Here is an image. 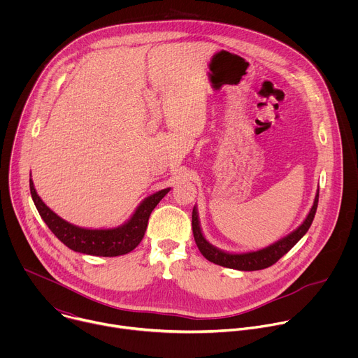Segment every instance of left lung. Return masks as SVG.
<instances>
[{
    "label": "left lung",
    "instance_id": "left-lung-1",
    "mask_svg": "<svg viewBox=\"0 0 358 358\" xmlns=\"http://www.w3.org/2000/svg\"><path fill=\"white\" fill-rule=\"evenodd\" d=\"M317 202H319V189L316 192L313 206L306 217V220L289 235H286L285 238L279 239L278 242L259 249V250H253V252H243V253H235V252H227L222 250L217 246H214L213 243H210L206 236L202 234L201 225H199V218H198V210L196 207H194L192 210V234H194V239L195 243L199 249V252L202 253L203 258H207L210 262L224 266V268H229V269H236V271H261L265 268L272 266L273 264H276L285 253H287L303 236L304 234L309 231L315 215H316V210H317Z\"/></svg>",
    "mask_w": 358,
    "mask_h": 358
}]
</instances>
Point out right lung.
I'll use <instances>...</instances> for the list:
<instances>
[{
    "instance_id": "right-lung-1",
    "label": "right lung",
    "mask_w": 358,
    "mask_h": 358,
    "mask_svg": "<svg viewBox=\"0 0 358 358\" xmlns=\"http://www.w3.org/2000/svg\"><path fill=\"white\" fill-rule=\"evenodd\" d=\"M29 189L35 207L54 235L69 249L93 257H120L131 252L143 239L151 211L171 188H164L144 198L133 215L120 227L108 229H90L73 225L50 210L36 194L32 178H29Z\"/></svg>"
}]
</instances>
